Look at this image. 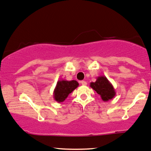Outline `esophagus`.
<instances>
[{"mask_svg":"<svg viewBox=\"0 0 151 151\" xmlns=\"http://www.w3.org/2000/svg\"><path fill=\"white\" fill-rule=\"evenodd\" d=\"M81 83L82 85H84V86H85V85L87 84V82H86V81H81Z\"/></svg>","mask_w":151,"mask_h":151,"instance_id":"esophagus-1","label":"esophagus"}]
</instances>
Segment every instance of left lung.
<instances>
[{
  "label": "left lung",
  "instance_id": "left-lung-1",
  "mask_svg": "<svg viewBox=\"0 0 151 151\" xmlns=\"http://www.w3.org/2000/svg\"><path fill=\"white\" fill-rule=\"evenodd\" d=\"M90 86L101 96L103 101L112 100L116 95L115 88L105 76H99L95 82H91Z\"/></svg>",
  "mask_w": 151,
  "mask_h": 151
}]
</instances>
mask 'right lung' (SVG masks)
Here are the masks:
<instances>
[{"label":"right lung","mask_w":151,"mask_h":151,"mask_svg":"<svg viewBox=\"0 0 151 151\" xmlns=\"http://www.w3.org/2000/svg\"><path fill=\"white\" fill-rule=\"evenodd\" d=\"M79 86V83L75 80H59L53 91V98L55 101L60 103L68 98L69 94Z\"/></svg>","instance_id":"right-lung-1"}]
</instances>
